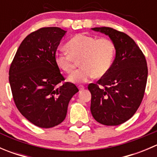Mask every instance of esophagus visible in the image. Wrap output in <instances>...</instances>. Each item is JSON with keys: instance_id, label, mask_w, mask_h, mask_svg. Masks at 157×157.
<instances>
[{"instance_id": "obj_1", "label": "esophagus", "mask_w": 157, "mask_h": 157, "mask_svg": "<svg viewBox=\"0 0 157 157\" xmlns=\"http://www.w3.org/2000/svg\"><path fill=\"white\" fill-rule=\"evenodd\" d=\"M78 88H79V90H83V89L85 88V86H83V85H80V86H78Z\"/></svg>"}]
</instances>
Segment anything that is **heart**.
Instances as JSON below:
<instances>
[{"mask_svg":"<svg viewBox=\"0 0 157 157\" xmlns=\"http://www.w3.org/2000/svg\"><path fill=\"white\" fill-rule=\"evenodd\" d=\"M66 50L55 54V63L59 69L67 74H72L77 62L81 67L69 77L73 83H84L90 78H99L108 73L115 57V45L107 38L97 39L95 36L77 34L67 43Z\"/></svg>","mask_w":157,"mask_h":157,"instance_id":"heart-1","label":"heart"}]
</instances>
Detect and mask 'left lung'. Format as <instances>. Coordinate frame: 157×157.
Returning <instances> with one entry per match:
<instances>
[{"label": "left lung", "mask_w": 157, "mask_h": 157, "mask_svg": "<svg viewBox=\"0 0 157 157\" xmlns=\"http://www.w3.org/2000/svg\"><path fill=\"white\" fill-rule=\"evenodd\" d=\"M92 29L109 36L115 48V58L106 74L96 83H90V111L104 125H119L137 112L144 96L147 80V61L134 40L110 27Z\"/></svg>", "instance_id": "8db88e82"}]
</instances>
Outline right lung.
<instances>
[{"label": "right lung", "mask_w": 157, "mask_h": 157, "mask_svg": "<svg viewBox=\"0 0 157 157\" xmlns=\"http://www.w3.org/2000/svg\"><path fill=\"white\" fill-rule=\"evenodd\" d=\"M66 31L43 27L28 35L17 51L9 70L15 105L30 122L42 128L61 124L77 86L64 82L55 54Z\"/></svg>", "instance_id": "right-lung-1"}]
</instances>
